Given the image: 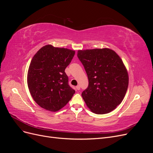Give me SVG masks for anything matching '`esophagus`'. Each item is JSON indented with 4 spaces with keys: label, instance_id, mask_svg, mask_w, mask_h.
Listing matches in <instances>:
<instances>
[{
    "label": "esophagus",
    "instance_id": "34e87169",
    "mask_svg": "<svg viewBox=\"0 0 153 153\" xmlns=\"http://www.w3.org/2000/svg\"><path fill=\"white\" fill-rule=\"evenodd\" d=\"M76 89L77 90H80V85H77V86L76 87Z\"/></svg>",
    "mask_w": 153,
    "mask_h": 153
}]
</instances>
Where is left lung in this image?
Returning a JSON list of instances; mask_svg holds the SVG:
<instances>
[{"label":"left lung","instance_id":"1","mask_svg":"<svg viewBox=\"0 0 153 153\" xmlns=\"http://www.w3.org/2000/svg\"><path fill=\"white\" fill-rule=\"evenodd\" d=\"M78 58L89 80L82 96L96 114L112 112L122 102L128 87V74L119 55L108 48L78 50Z\"/></svg>","mask_w":153,"mask_h":153}]
</instances>
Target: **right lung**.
<instances>
[{"label": "right lung", "instance_id": "obj_1", "mask_svg": "<svg viewBox=\"0 0 153 153\" xmlns=\"http://www.w3.org/2000/svg\"><path fill=\"white\" fill-rule=\"evenodd\" d=\"M75 53L73 50L48 45L39 49L32 58L27 84L32 97L41 107L56 112L75 94L65 73Z\"/></svg>", "mask_w": 153, "mask_h": 153}]
</instances>
